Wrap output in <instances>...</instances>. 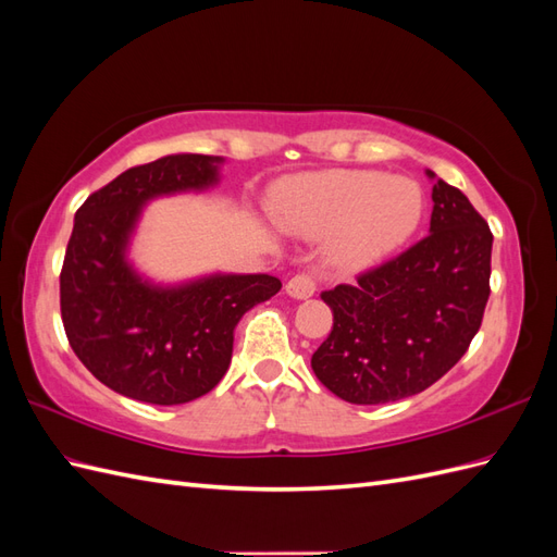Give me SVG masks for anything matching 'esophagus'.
Returning <instances> with one entry per match:
<instances>
[{
	"mask_svg": "<svg viewBox=\"0 0 557 557\" xmlns=\"http://www.w3.org/2000/svg\"><path fill=\"white\" fill-rule=\"evenodd\" d=\"M285 293H288L293 299H309L315 293V281L307 274L293 276L288 283H285Z\"/></svg>",
	"mask_w": 557,
	"mask_h": 557,
	"instance_id": "obj_1",
	"label": "esophagus"
}]
</instances>
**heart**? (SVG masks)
<instances>
[{"instance_id": "b5f03b06", "label": "heart", "mask_w": 557, "mask_h": 557, "mask_svg": "<svg viewBox=\"0 0 557 557\" xmlns=\"http://www.w3.org/2000/svg\"><path fill=\"white\" fill-rule=\"evenodd\" d=\"M290 232L330 237L334 264L362 272L385 262L418 232L425 197L411 178L372 170H327L295 178L272 207Z\"/></svg>"}]
</instances>
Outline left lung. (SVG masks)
Listing matches in <instances>:
<instances>
[{
  "label": "left lung",
  "instance_id": "1",
  "mask_svg": "<svg viewBox=\"0 0 557 557\" xmlns=\"http://www.w3.org/2000/svg\"><path fill=\"white\" fill-rule=\"evenodd\" d=\"M432 181L430 234L399 258L323 297L334 313L311 369L350 404L423 393L458 362L481 327L491 295L493 234L471 201Z\"/></svg>",
  "mask_w": 557,
  "mask_h": 557
}]
</instances>
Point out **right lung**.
<instances>
[{
  "mask_svg": "<svg viewBox=\"0 0 557 557\" xmlns=\"http://www.w3.org/2000/svg\"><path fill=\"white\" fill-rule=\"evenodd\" d=\"M221 156L174 153L132 166L76 211L60 274L66 339L113 393L174 407L221 383L234 327L281 290L269 274L213 272L153 281L129 258L148 201L205 193L221 183Z\"/></svg>",
  "mask_w": 557,
  "mask_h": 557,
  "instance_id": "add662e5",
  "label": "right lung"
}]
</instances>
